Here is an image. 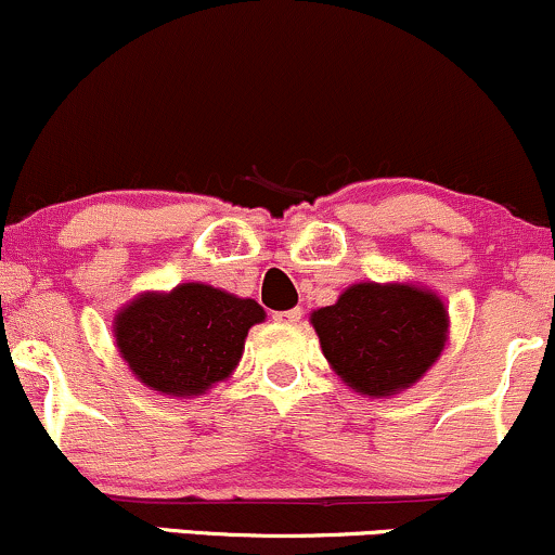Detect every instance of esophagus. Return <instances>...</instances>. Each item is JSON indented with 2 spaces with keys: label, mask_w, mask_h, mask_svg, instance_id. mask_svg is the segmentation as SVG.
I'll list each match as a JSON object with an SVG mask.
<instances>
[{
  "label": "esophagus",
  "mask_w": 555,
  "mask_h": 555,
  "mask_svg": "<svg viewBox=\"0 0 555 555\" xmlns=\"http://www.w3.org/2000/svg\"><path fill=\"white\" fill-rule=\"evenodd\" d=\"M299 318H302V308L279 310V313H273V321H279V323H286V326H295V323H299Z\"/></svg>",
  "instance_id": "esophagus-1"
}]
</instances>
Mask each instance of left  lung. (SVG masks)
Here are the masks:
<instances>
[{
  "label": "left lung",
  "instance_id": "obj_1",
  "mask_svg": "<svg viewBox=\"0 0 555 555\" xmlns=\"http://www.w3.org/2000/svg\"><path fill=\"white\" fill-rule=\"evenodd\" d=\"M310 323L336 375L375 399L417 384L449 339L441 297L417 284H352Z\"/></svg>",
  "mask_w": 555,
  "mask_h": 555
}]
</instances>
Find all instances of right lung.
I'll list each match as a JSON object with an SVG mask.
<instances>
[{"label": "right lung", "instance_id": "right-lung-1", "mask_svg": "<svg viewBox=\"0 0 555 555\" xmlns=\"http://www.w3.org/2000/svg\"><path fill=\"white\" fill-rule=\"evenodd\" d=\"M263 318L256 299L188 282L138 295L114 318V336L140 384L190 399L232 375L247 331Z\"/></svg>", "mask_w": 555, "mask_h": 555}]
</instances>
